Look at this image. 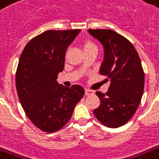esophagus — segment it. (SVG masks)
<instances>
[{
    "label": "esophagus",
    "mask_w": 159,
    "mask_h": 159,
    "mask_svg": "<svg viewBox=\"0 0 159 159\" xmlns=\"http://www.w3.org/2000/svg\"><path fill=\"white\" fill-rule=\"evenodd\" d=\"M92 94H94V92L92 91V90H90V89L85 90V95H86V96H89V95H92Z\"/></svg>",
    "instance_id": "34e87169"
}]
</instances>
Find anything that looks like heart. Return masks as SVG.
<instances>
[{"mask_svg":"<svg viewBox=\"0 0 159 159\" xmlns=\"http://www.w3.org/2000/svg\"><path fill=\"white\" fill-rule=\"evenodd\" d=\"M89 47H96V45H95L92 42H91V41H87V42L84 43V48H89Z\"/></svg>","mask_w":159,"mask_h":159,"instance_id":"obj_1","label":"heart"}]
</instances>
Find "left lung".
<instances>
[{"label": "left lung", "mask_w": 159, "mask_h": 159, "mask_svg": "<svg viewBox=\"0 0 159 159\" xmlns=\"http://www.w3.org/2000/svg\"><path fill=\"white\" fill-rule=\"evenodd\" d=\"M88 32L103 45L100 73L111 81L106 93L96 92L101 105L93 113L104 125L118 128L130 120L141 102L144 72L140 58L133 44L114 30L91 29Z\"/></svg>", "instance_id": "8db88e82"}]
</instances>
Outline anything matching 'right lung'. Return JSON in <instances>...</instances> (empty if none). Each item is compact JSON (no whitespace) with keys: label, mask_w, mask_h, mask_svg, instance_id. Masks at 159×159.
<instances>
[{"label":"right lung","mask_w":159,"mask_h":159,"mask_svg":"<svg viewBox=\"0 0 159 159\" xmlns=\"http://www.w3.org/2000/svg\"><path fill=\"white\" fill-rule=\"evenodd\" d=\"M81 30H47L24 48L16 70L19 99L31 122L52 133L62 128L84 96L80 85L66 87L57 82L64 68L65 53Z\"/></svg>","instance_id":"1"}]
</instances>
